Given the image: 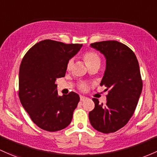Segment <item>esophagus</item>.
<instances>
[{
	"label": "esophagus",
	"mask_w": 157,
	"mask_h": 157,
	"mask_svg": "<svg viewBox=\"0 0 157 157\" xmlns=\"http://www.w3.org/2000/svg\"><path fill=\"white\" fill-rule=\"evenodd\" d=\"M87 98L85 97V96H82V95H80V101H84L85 100H86Z\"/></svg>",
	"instance_id": "1"
}]
</instances>
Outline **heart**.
Segmentation results:
<instances>
[{"label": "heart", "mask_w": 157, "mask_h": 157, "mask_svg": "<svg viewBox=\"0 0 157 157\" xmlns=\"http://www.w3.org/2000/svg\"><path fill=\"white\" fill-rule=\"evenodd\" d=\"M82 57L83 59L85 60L86 63L88 65L89 68H92V67L100 66L101 65V57L98 55V53H96L94 51H87L82 54ZM74 65V60L73 59H70L68 60L66 63V70L71 71L72 69V67ZM79 89L81 91H87L89 89V86L88 84L85 82H82L79 85Z\"/></svg>", "instance_id": "obj_1"}]
</instances>
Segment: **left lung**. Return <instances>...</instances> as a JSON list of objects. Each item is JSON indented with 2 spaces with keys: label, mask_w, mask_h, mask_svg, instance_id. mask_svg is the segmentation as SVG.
<instances>
[{
  "label": "left lung",
  "mask_w": 157,
  "mask_h": 157,
  "mask_svg": "<svg viewBox=\"0 0 157 157\" xmlns=\"http://www.w3.org/2000/svg\"><path fill=\"white\" fill-rule=\"evenodd\" d=\"M104 54L106 68L101 86L108 90L105 104L93 98L94 108L89 112L92 126L104 133L116 132L133 115L142 90L139 62L133 51L118 41L91 44Z\"/></svg>",
  "instance_id": "left-lung-1"
}]
</instances>
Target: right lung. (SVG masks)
Segmentation results:
<instances>
[{
  "mask_svg": "<svg viewBox=\"0 0 157 157\" xmlns=\"http://www.w3.org/2000/svg\"><path fill=\"white\" fill-rule=\"evenodd\" d=\"M82 44L45 39L26 53L19 68L18 96L31 120L39 128L59 131L70 124L80 96L58 95L55 81L65 77L66 63Z\"/></svg>",
  "mask_w": 157,
  "mask_h": 157,
  "instance_id": "right-lung-1",
  "label": "right lung"
}]
</instances>
